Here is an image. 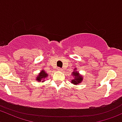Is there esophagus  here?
<instances>
[{
	"mask_svg": "<svg viewBox=\"0 0 122 122\" xmlns=\"http://www.w3.org/2000/svg\"><path fill=\"white\" fill-rule=\"evenodd\" d=\"M57 70L58 71H62V69L61 68H60V67H58V68H57Z\"/></svg>",
	"mask_w": 122,
	"mask_h": 122,
	"instance_id": "esophagus-1",
	"label": "esophagus"
}]
</instances>
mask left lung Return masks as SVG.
<instances>
[{
  "label": "left lung",
  "instance_id": "left-lung-1",
  "mask_svg": "<svg viewBox=\"0 0 122 122\" xmlns=\"http://www.w3.org/2000/svg\"><path fill=\"white\" fill-rule=\"evenodd\" d=\"M76 69H75L74 71L72 72V76L74 77V78L73 80H72L71 83H72V84H74V85H77L81 83L83 80V78L82 77V76H81L80 74L78 71H76Z\"/></svg>",
  "mask_w": 122,
  "mask_h": 122
}]
</instances>
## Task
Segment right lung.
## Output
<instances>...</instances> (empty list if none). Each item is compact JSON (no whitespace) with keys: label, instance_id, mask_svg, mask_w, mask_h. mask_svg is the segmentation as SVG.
Masks as SVG:
<instances>
[{"label":"right lung","instance_id":"obj_1","mask_svg":"<svg viewBox=\"0 0 122 122\" xmlns=\"http://www.w3.org/2000/svg\"><path fill=\"white\" fill-rule=\"evenodd\" d=\"M48 76V74L46 73L44 70H41V71L39 73L38 77L36 78V81L39 82H44L45 81V78H46Z\"/></svg>","mask_w":122,"mask_h":122}]
</instances>
